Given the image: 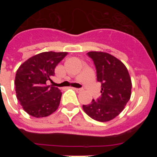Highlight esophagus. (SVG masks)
Returning <instances> with one entry per match:
<instances>
[{"label": "esophagus", "instance_id": "esophagus-1", "mask_svg": "<svg viewBox=\"0 0 157 157\" xmlns=\"http://www.w3.org/2000/svg\"><path fill=\"white\" fill-rule=\"evenodd\" d=\"M75 90H76L77 92H81V91H82V89L81 88H75Z\"/></svg>", "mask_w": 157, "mask_h": 157}]
</instances>
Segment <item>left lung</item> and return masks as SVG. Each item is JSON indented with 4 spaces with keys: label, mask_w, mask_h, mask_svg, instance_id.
<instances>
[{
    "label": "left lung",
    "mask_w": 157,
    "mask_h": 157,
    "mask_svg": "<svg viewBox=\"0 0 157 157\" xmlns=\"http://www.w3.org/2000/svg\"><path fill=\"white\" fill-rule=\"evenodd\" d=\"M101 83V96L87 105L84 112L94 120L108 122L124 109L131 95L132 83L126 66L115 56L104 52H89Z\"/></svg>",
    "instance_id": "left-lung-1"
}]
</instances>
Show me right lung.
I'll list each match as a JSON object with an SVG mask.
<instances>
[{
    "label": "right lung",
    "mask_w": 157,
    "mask_h": 157,
    "mask_svg": "<svg viewBox=\"0 0 157 157\" xmlns=\"http://www.w3.org/2000/svg\"><path fill=\"white\" fill-rule=\"evenodd\" d=\"M67 55L65 52H41L20 65L15 79L16 97L29 115L45 117L58 109L62 93L48 83L52 82L55 67Z\"/></svg>",
    "instance_id": "1"
}]
</instances>
